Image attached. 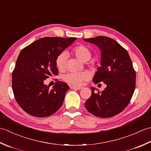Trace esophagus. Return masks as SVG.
Returning a JSON list of instances; mask_svg holds the SVG:
<instances>
[{
  "instance_id": "obj_1",
  "label": "esophagus",
  "mask_w": 151,
  "mask_h": 151,
  "mask_svg": "<svg viewBox=\"0 0 151 151\" xmlns=\"http://www.w3.org/2000/svg\"><path fill=\"white\" fill-rule=\"evenodd\" d=\"M70 88L71 89H76V90H81V89L83 88L81 87H75V86H71L70 87Z\"/></svg>"
}]
</instances>
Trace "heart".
<instances>
[{
    "label": "heart",
    "instance_id": "1",
    "mask_svg": "<svg viewBox=\"0 0 151 151\" xmlns=\"http://www.w3.org/2000/svg\"><path fill=\"white\" fill-rule=\"evenodd\" d=\"M72 53L82 62H87L92 56V52L90 49L84 45H77L72 50ZM68 55L65 52L61 53L58 55L55 60L56 66L58 70L63 71L65 69ZM88 77V73L85 72H70L64 75L63 79L66 82L73 85L79 86L83 81L87 80Z\"/></svg>",
    "mask_w": 151,
    "mask_h": 151
}]
</instances>
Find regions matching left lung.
I'll list each match as a JSON object with an SVG mask.
<instances>
[{"label":"left lung","instance_id":"8db88e82","mask_svg":"<svg viewBox=\"0 0 151 151\" xmlns=\"http://www.w3.org/2000/svg\"><path fill=\"white\" fill-rule=\"evenodd\" d=\"M83 40L97 45L101 51V66L93 81L107 85L103 91L96 93V88H91L92 94L86 101L85 107L96 116L111 117L122 111L133 96L136 77L133 64L127 51L115 40L100 36Z\"/></svg>","mask_w":151,"mask_h":151}]
</instances>
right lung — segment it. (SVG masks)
Instances as JSON below:
<instances>
[{"instance_id":"obj_1","label":"right lung","mask_w":151,"mask_h":151,"mask_svg":"<svg viewBox=\"0 0 151 151\" xmlns=\"http://www.w3.org/2000/svg\"><path fill=\"white\" fill-rule=\"evenodd\" d=\"M76 39L45 37L20 52L12 74V89L17 104L26 113L45 117L63 105L69 86L56 81L50 90L44 81L50 76L58 75L57 57Z\"/></svg>"}]
</instances>
